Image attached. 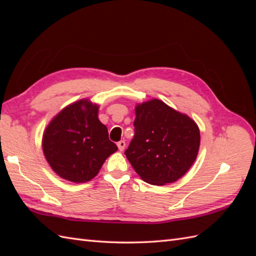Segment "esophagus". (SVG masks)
I'll list each match as a JSON object with an SVG mask.
<instances>
[{"label":"esophagus","mask_w":256,"mask_h":256,"mask_svg":"<svg viewBox=\"0 0 256 256\" xmlns=\"http://www.w3.org/2000/svg\"><path fill=\"white\" fill-rule=\"evenodd\" d=\"M118 150L122 152V150H125V146H126V142L125 141H120L118 143Z\"/></svg>","instance_id":"obj_1"}]
</instances>
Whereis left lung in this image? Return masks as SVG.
Wrapping results in <instances>:
<instances>
[{
	"label": "left lung",
	"mask_w": 256,
	"mask_h": 256,
	"mask_svg": "<svg viewBox=\"0 0 256 256\" xmlns=\"http://www.w3.org/2000/svg\"><path fill=\"white\" fill-rule=\"evenodd\" d=\"M134 126L125 154L144 182L164 186L188 172L200 141V129L188 115L152 99L136 106Z\"/></svg>",
	"instance_id": "1"
}]
</instances>
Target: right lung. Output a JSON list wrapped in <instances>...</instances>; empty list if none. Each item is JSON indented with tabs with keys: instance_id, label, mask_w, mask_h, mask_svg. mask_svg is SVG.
I'll return each mask as SVG.
<instances>
[{
	"instance_id": "right-lung-1",
	"label": "right lung",
	"mask_w": 256,
	"mask_h": 256,
	"mask_svg": "<svg viewBox=\"0 0 256 256\" xmlns=\"http://www.w3.org/2000/svg\"><path fill=\"white\" fill-rule=\"evenodd\" d=\"M42 150L60 177L85 182L98 174L118 146L109 140L108 128L98 118V106L81 99L50 122L44 132Z\"/></svg>"
}]
</instances>
